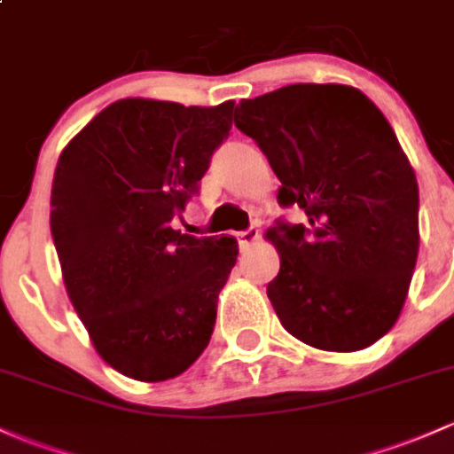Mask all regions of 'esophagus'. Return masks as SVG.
Returning <instances> with one entry per match:
<instances>
[{
  "instance_id": "esophagus-1",
  "label": "esophagus",
  "mask_w": 454,
  "mask_h": 454,
  "mask_svg": "<svg viewBox=\"0 0 454 454\" xmlns=\"http://www.w3.org/2000/svg\"><path fill=\"white\" fill-rule=\"evenodd\" d=\"M257 238H260V231L257 229H247V231H240L238 233V240H240V247H251L253 242H257Z\"/></svg>"
}]
</instances>
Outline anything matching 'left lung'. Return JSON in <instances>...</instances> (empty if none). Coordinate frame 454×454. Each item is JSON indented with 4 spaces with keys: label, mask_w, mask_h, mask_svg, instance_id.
Instances as JSON below:
<instances>
[{
    "label": "left lung",
    "mask_w": 454,
    "mask_h": 454,
    "mask_svg": "<svg viewBox=\"0 0 454 454\" xmlns=\"http://www.w3.org/2000/svg\"><path fill=\"white\" fill-rule=\"evenodd\" d=\"M233 121L279 177L281 206L307 216L266 231L281 260L266 287L281 325L320 350L374 344L401 316L420 247L416 173L392 125L346 84L242 99Z\"/></svg>",
    "instance_id": "1"
}]
</instances>
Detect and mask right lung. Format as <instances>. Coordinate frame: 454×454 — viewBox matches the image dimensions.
I'll return each mask as SVG.
<instances>
[{"instance_id":"1","label":"right lung","mask_w":454,"mask_h":454,"mask_svg":"<svg viewBox=\"0 0 454 454\" xmlns=\"http://www.w3.org/2000/svg\"><path fill=\"white\" fill-rule=\"evenodd\" d=\"M233 101L214 108L129 97L62 149L50 225L62 279L106 364L145 383L179 377L216 323L238 240L173 227L199 192Z\"/></svg>"}]
</instances>
